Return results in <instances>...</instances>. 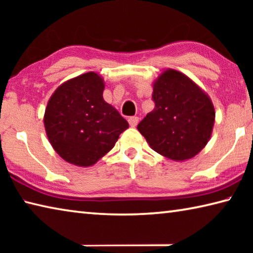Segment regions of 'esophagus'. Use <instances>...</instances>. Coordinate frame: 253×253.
<instances>
[{
  "mask_svg": "<svg viewBox=\"0 0 253 253\" xmlns=\"http://www.w3.org/2000/svg\"><path fill=\"white\" fill-rule=\"evenodd\" d=\"M138 122H139V118L137 117V116H132V117L128 118V123H129V125L131 127L137 126V124H138Z\"/></svg>",
  "mask_w": 253,
  "mask_h": 253,
  "instance_id": "esophagus-1",
  "label": "esophagus"
}]
</instances>
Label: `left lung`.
<instances>
[{
  "label": "left lung",
  "mask_w": 253,
  "mask_h": 253,
  "mask_svg": "<svg viewBox=\"0 0 253 253\" xmlns=\"http://www.w3.org/2000/svg\"><path fill=\"white\" fill-rule=\"evenodd\" d=\"M154 109L137 125L154 151L185 161L211 137L215 111L210 98L185 75L168 70L154 84Z\"/></svg>",
  "instance_id": "left-lung-1"
}]
</instances>
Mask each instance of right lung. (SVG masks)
<instances>
[{
	"mask_svg": "<svg viewBox=\"0 0 253 253\" xmlns=\"http://www.w3.org/2000/svg\"><path fill=\"white\" fill-rule=\"evenodd\" d=\"M104 88L100 77L88 72L60 85L46 106V135L54 151L71 164H95L129 127L104 100Z\"/></svg>",
	"mask_w": 253,
	"mask_h": 253,
	"instance_id": "add662e5",
	"label": "right lung"
}]
</instances>
